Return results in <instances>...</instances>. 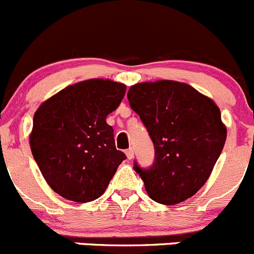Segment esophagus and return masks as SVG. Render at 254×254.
<instances>
[{"mask_svg": "<svg viewBox=\"0 0 254 254\" xmlns=\"http://www.w3.org/2000/svg\"><path fill=\"white\" fill-rule=\"evenodd\" d=\"M125 154H127V159H129V160H131L132 157H134V150H132V149H129V150H127V151H125Z\"/></svg>", "mask_w": 254, "mask_h": 254, "instance_id": "obj_1", "label": "esophagus"}]
</instances>
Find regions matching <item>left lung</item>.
Returning a JSON list of instances; mask_svg holds the SVG:
<instances>
[{
    "label": "left lung",
    "mask_w": 254,
    "mask_h": 254,
    "mask_svg": "<svg viewBox=\"0 0 254 254\" xmlns=\"http://www.w3.org/2000/svg\"><path fill=\"white\" fill-rule=\"evenodd\" d=\"M127 99L154 142L152 166L134 165L147 195L167 206L195 195L226 142L220 108L191 85L175 80L137 83L130 87Z\"/></svg>",
    "instance_id": "1"
}]
</instances>
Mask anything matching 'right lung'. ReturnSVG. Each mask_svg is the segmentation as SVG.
<instances>
[{
  "mask_svg": "<svg viewBox=\"0 0 254 254\" xmlns=\"http://www.w3.org/2000/svg\"><path fill=\"white\" fill-rule=\"evenodd\" d=\"M125 90L127 85L110 79L83 80L52 95L34 113L32 155L47 184L65 200H97L127 159L107 124Z\"/></svg>",
  "mask_w": 254,
  "mask_h": 254,
  "instance_id": "1",
  "label": "right lung"
}]
</instances>
